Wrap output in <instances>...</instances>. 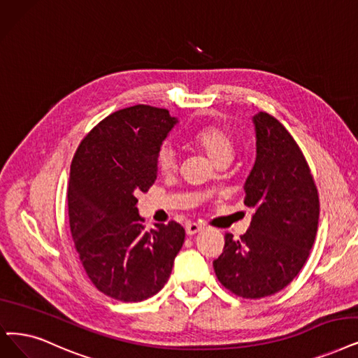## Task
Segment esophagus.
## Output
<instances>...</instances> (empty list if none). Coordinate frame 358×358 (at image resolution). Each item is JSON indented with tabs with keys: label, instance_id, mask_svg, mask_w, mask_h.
<instances>
[{
	"label": "esophagus",
	"instance_id": "1",
	"mask_svg": "<svg viewBox=\"0 0 358 358\" xmlns=\"http://www.w3.org/2000/svg\"><path fill=\"white\" fill-rule=\"evenodd\" d=\"M203 226L199 223H187V226H185V231H187V234L191 236V235H195L198 234L199 231H203Z\"/></svg>",
	"mask_w": 358,
	"mask_h": 358
}]
</instances>
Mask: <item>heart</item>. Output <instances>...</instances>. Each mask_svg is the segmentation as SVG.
Returning a JSON list of instances; mask_svg holds the SVG:
<instances>
[{"label": "heart", "mask_w": 358, "mask_h": 358, "mask_svg": "<svg viewBox=\"0 0 358 358\" xmlns=\"http://www.w3.org/2000/svg\"><path fill=\"white\" fill-rule=\"evenodd\" d=\"M194 142L201 147L214 163L232 160L235 154V139L231 131L220 124H207L196 131ZM178 164V151L171 142H164L157 152V166L163 173H171Z\"/></svg>", "instance_id": "b5f03b06"}]
</instances>
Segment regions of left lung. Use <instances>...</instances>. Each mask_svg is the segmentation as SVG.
<instances>
[{"instance_id": "obj_1", "label": "left lung", "mask_w": 358, "mask_h": 358, "mask_svg": "<svg viewBox=\"0 0 358 358\" xmlns=\"http://www.w3.org/2000/svg\"><path fill=\"white\" fill-rule=\"evenodd\" d=\"M255 162L244 183V204L255 210L239 239L226 234L213 262L226 289L263 298L283 289L308 259L319 224V195L291 134L267 113L252 116Z\"/></svg>"}]
</instances>
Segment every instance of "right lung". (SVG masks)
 <instances>
[{
    "mask_svg": "<svg viewBox=\"0 0 358 358\" xmlns=\"http://www.w3.org/2000/svg\"><path fill=\"white\" fill-rule=\"evenodd\" d=\"M178 123L166 108L138 104L110 114L87 135L69 179V220L80 263L103 294L124 303L155 295L185 241L176 223L147 232L136 194L157 179V152Z\"/></svg>",
    "mask_w": 358,
    "mask_h": 358,
    "instance_id": "obj_1",
    "label": "right lung"
}]
</instances>
